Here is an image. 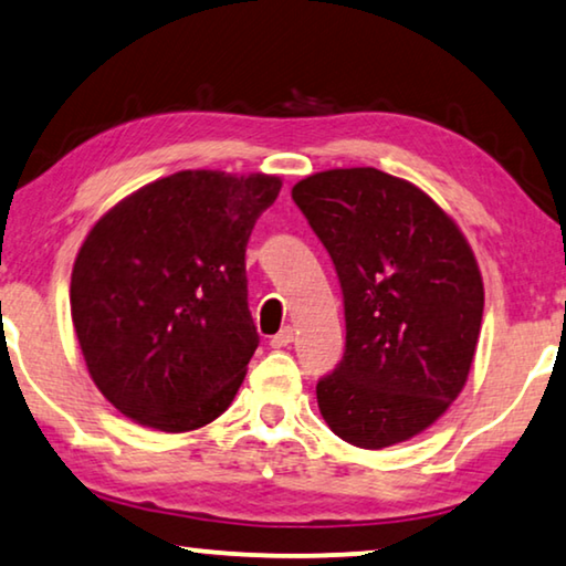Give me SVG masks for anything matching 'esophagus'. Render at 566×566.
<instances>
[{
    "mask_svg": "<svg viewBox=\"0 0 566 566\" xmlns=\"http://www.w3.org/2000/svg\"><path fill=\"white\" fill-rule=\"evenodd\" d=\"M293 336H295L293 326H285L271 338V346H273V349H283V346H289L293 342Z\"/></svg>",
    "mask_w": 566,
    "mask_h": 566,
    "instance_id": "1",
    "label": "esophagus"
}]
</instances>
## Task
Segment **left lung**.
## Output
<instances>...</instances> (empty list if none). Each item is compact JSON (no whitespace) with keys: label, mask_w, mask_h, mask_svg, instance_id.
<instances>
[{"label":"left lung","mask_w":566,"mask_h":566,"mask_svg":"<svg viewBox=\"0 0 566 566\" xmlns=\"http://www.w3.org/2000/svg\"><path fill=\"white\" fill-rule=\"evenodd\" d=\"M291 197L344 295L346 346L318 379V410L356 448L410 440L448 410L471 371L483 321L473 250L428 195L379 169L313 174Z\"/></svg>","instance_id":"1"}]
</instances>
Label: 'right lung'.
Returning a JSON list of instances; mask_svg holds the SVG:
<instances>
[{
	"instance_id": "add662e5",
	"label": "right lung",
	"mask_w": 566,
	"mask_h": 566,
	"mask_svg": "<svg viewBox=\"0 0 566 566\" xmlns=\"http://www.w3.org/2000/svg\"><path fill=\"white\" fill-rule=\"evenodd\" d=\"M281 179L179 171L103 214L71 277V313L103 397L132 420L187 432L228 410L260 336L245 248Z\"/></svg>"
}]
</instances>
